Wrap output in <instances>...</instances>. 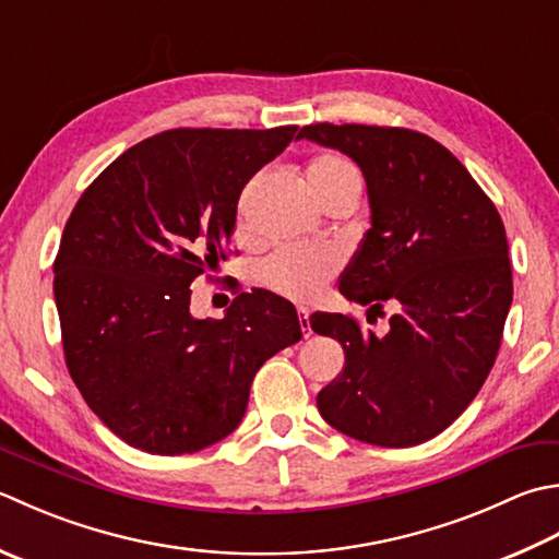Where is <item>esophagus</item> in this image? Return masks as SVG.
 I'll list each match as a JSON object with an SVG mask.
<instances>
[{"instance_id":"1","label":"esophagus","mask_w":559,"mask_h":559,"mask_svg":"<svg viewBox=\"0 0 559 559\" xmlns=\"http://www.w3.org/2000/svg\"><path fill=\"white\" fill-rule=\"evenodd\" d=\"M298 314H300V326H302V332H305V336H310V310L308 308H300L298 310Z\"/></svg>"}]
</instances>
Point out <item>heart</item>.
Returning <instances> with one entry per match:
<instances>
[{"label": "heart", "mask_w": 559, "mask_h": 559, "mask_svg": "<svg viewBox=\"0 0 559 559\" xmlns=\"http://www.w3.org/2000/svg\"><path fill=\"white\" fill-rule=\"evenodd\" d=\"M261 177L249 179L237 199V229L245 233L251 215ZM308 183L317 201L342 189L360 191L358 171L346 159L336 155L317 157L308 167ZM336 271V257L317 247H283L261 264L259 276L271 290L290 300H310L320 293Z\"/></svg>", "instance_id": "b5f03b06"}]
</instances>
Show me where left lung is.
I'll return each mask as SVG.
<instances>
[{"label":"left lung","mask_w":559,"mask_h":559,"mask_svg":"<svg viewBox=\"0 0 559 559\" xmlns=\"http://www.w3.org/2000/svg\"><path fill=\"white\" fill-rule=\"evenodd\" d=\"M298 138L344 152L366 177L370 229L338 290L370 312L385 300L400 308L385 336L348 314L310 317L346 354L317 409L364 443L429 441L495 366L513 298L504 223L457 157L417 130L314 123Z\"/></svg>","instance_id":"1"}]
</instances>
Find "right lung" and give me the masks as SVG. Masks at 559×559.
Masks as SVG:
<instances>
[{
	"label": "right lung",
	"mask_w": 559,
	"mask_h": 559,
	"mask_svg": "<svg viewBox=\"0 0 559 559\" xmlns=\"http://www.w3.org/2000/svg\"><path fill=\"white\" fill-rule=\"evenodd\" d=\"M295 130H164L76 201L52 264L64 364L128 445L181 455L225 439L257 370L300 342L293 305L261 288L223 320L191 314V283L225 259L239 191Z\"/></svg>",
	"instance_id": "obj_1"
}]
</instances>
